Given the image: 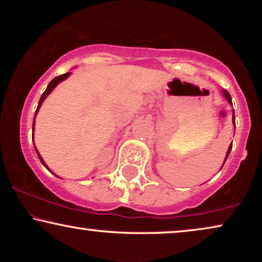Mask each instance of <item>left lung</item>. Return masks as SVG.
Instances as JSON below:
<instances>
[{
  "mask_svg": "<svg viewBox=\"0 0 262 262\" xmlns=\"http://www.w3.org/2000/svg\"><path fill=\"white\" fill-rule=\"evenodd\" d=\"M223 95L225 96V99L228 100L229 103H230V105H232L230 94H229V93H228L227 91H223ZM232 123H234V125H235V112H234V111H232ZM231 148H232V143L230 144V146H229V149H228V151H227V156H225V160H224V163H225V161H227V159H228L229 154H230V151H231ZM224 163H223V164H224ZM222 167H223V166H222Z\"/></svg>",
  "mask_w": 262,
  "mask_h": 262,
  "instance_id": "1",
  "label": "left lung"
}]
</instances>
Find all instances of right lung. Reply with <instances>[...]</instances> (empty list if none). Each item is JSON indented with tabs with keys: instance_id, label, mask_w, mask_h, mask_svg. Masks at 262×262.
Instances as JSON below:
<instances>
[{
	"instance_id": "obj_1",
	"label": "right lung",
	"mask_w": 262,
	"mask_h": 262,
	"mask_svg": "<svg viewBox=\"0 0 262 262\" xmlns=\"http://www.w3.org/2000/svg\"><path fill=\"white\" fill-rule=\"evenodd\" d=\"M69 75H70V73H67V74L59 75V76H57V77H55V78H53V80H52L51 82H50V83L48 84V88H46V89H45V92H44V93H42L41 98H40V100H39V103H38L37 111H35V114H34V119H33V126H32V130H33V131H34V120H35V116H37V113H38V111H39V108H40V106H41V103H42V101H44V100L46 99V96H48V95L50 94V93H51V92L53 91V89H55V87H56V85H57V84H58V83H59V82H62L63 80H66V78H67L68 76H69ZM32 136H33V135H32ZM32 138H33V137H32ZM34 148H35V146H34ZM35 151H37V155H38V157H39V160H40V162H41L42 164H44V166H45V167H46V168H48V169H49V167H48V166H46V163L44 162V160H42V159H41L40 154H39V152H38V150H37V149H35ZM49 170H50V169H49Z\"/></svg>"
}]
</instances>
